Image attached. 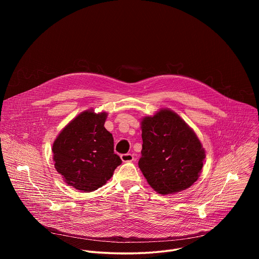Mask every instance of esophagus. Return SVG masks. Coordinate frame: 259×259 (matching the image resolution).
<instances>
[{
    "instance_id": "1",
    "label": "esophagus",
    "mask_w": 259,
    "mask_h": 259,
    "mask_svg": "<svg viewBox=\"0 0 259 259\" xmlns=\"http://www.w3.org/2000/svg\"><path fill=\"white\" fill-rule=\"evenodd\" d=\"M121 160L125 163L126 162H132L134 160V157L131 154H124V155H121Z\"/></svg>"
}]
</instances>
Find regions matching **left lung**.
<instances>
[{
    "mask_svg": "<svg viewBox=\"0 0 259 259\" xmlns=\"http://www.w3.org/2000/svg\"><path fill=\"white\" fill-rule=\"evenodd\" d=\"M141 131L138 166L152 189L171 195L192 187L206 156L194 130L173 110L161 108L141 120Z\"/></svg>",
    "mask_w": 259,
    "mask_h": 259,
    "instance_id": "obj_1",
    "label": "left lung"
}]
</instances>
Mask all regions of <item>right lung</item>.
<instances>
[{
	"label": "right lung",
	"mask_w": 259,
	"mask_h": 259,
	"mask_svg": "<svg viewBox=\"0 0 259 259\" xmlns=\"http://www.w3.org/2000/svg\"><path fill=\"white\" fill-rule=\"evenodd\" d=\"M107 114L90 108L71 120L53 142L54 166L69 187L93 192L113 176L122 160L114 152V138L104 128Z\"/></svg>",
	"instance_id": "1"
}]
</instances>
